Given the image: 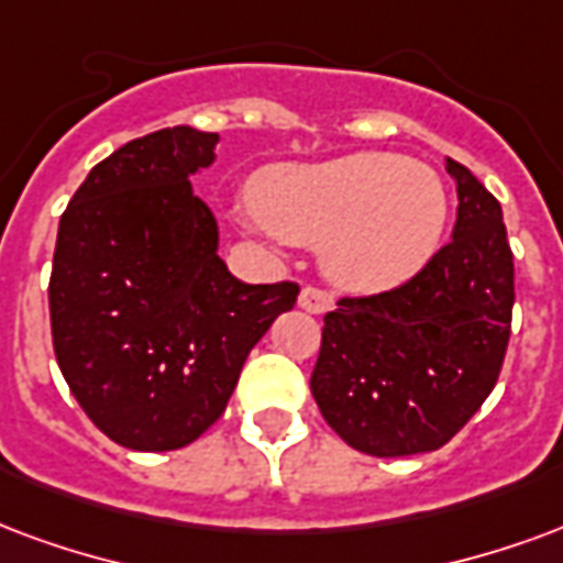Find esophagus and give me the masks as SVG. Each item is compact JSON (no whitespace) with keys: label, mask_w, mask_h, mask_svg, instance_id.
Wrapping results in <instances>:
<instances>
[{"label":"esophagus","mask_w":563,"mask_h":563,"mask_svg":"<svg viewBox=\"0 0 563 563\" xmlns=\"http://www.w3.org/2000/svg\"><path fill=\"white\" fill-rule=\"evenodd\" d=\"M298 307L307 310V313L322 316L334 307V295L328 292V289H319V286H303L301 295H298Z\"/></svg>","instance_id":"1"}]
</instances>
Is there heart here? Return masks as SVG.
<instances>
[{"mask_svg": "<svg viewBox=\"0 0 563 563\" xmlns=\"http://www.w3.org/2000/svg\"><path fill=\"white\" fill-rule=\"evenodd\" d=\"M265 227L292 244H322L324 274L352 292H382L435 256L451 199L432 166L390 152L265 169L253 181Z\"/></svg>", "mask_w": 563, "mask_h": 563, "instance_id": "b5f03b06", "label": "heart"}]
</instances>
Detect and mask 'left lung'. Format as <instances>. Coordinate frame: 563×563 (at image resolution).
Wrapping results in <instances>:
<instances>
[{"mask_svg": "<svg viewBox=\"0 0 563 563\" xmlns=\"http://www.w3.org/2000/svg\"><path fill=\"white\" fill-rule=\"evenodd\" d=\"M456 181L453 241L397 289L340 298L310 376L340 439L369 456L439 451L501 373L514 316V253L501 206L472 169Z\"/></svg>", "mask_w": 563, "mask_h": 563, "instance_id": "obj_1", "label": "left lung"}]
</instances>
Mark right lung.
<instances>
[{
    "label": "right lung",
    "mask_w": 563,
    "mask_h": 563,
    "mask_svg": "<svg viewBox=\"0 0 563 563\" xmlns=\"http://www.w3.org/2000/svg\"><path fill=\"white\" fill-rule=\"evenodd\" d=\"M218 133L164 128L91 169L65 208L49 274L53 349L70 394L122 448L178 451L214 423L250 349L298 283L235 280L190 176Z\"/></svg>",
    "instance_id": "obj_1"
}]
</instances>
